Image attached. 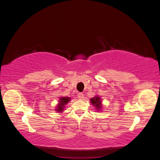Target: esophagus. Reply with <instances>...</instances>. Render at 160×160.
<instances>
[{
  "mask_svg": "<svg viewBox=\"0 0 160 160\" xmlns=\"http://www.w3.org/2000/svg\"><path fill=\"white\" fill-rule=\"evenodd\" d=\"M77 97H78V98L79 99H82L84 98V95L83 93H79L78 94H77Z\"/></svg>",
  "mask_w": 160,
  "mask_h": 160,
  "instance_id": "esophagus-1",
  "label": "esophagus"
}]
</instances>
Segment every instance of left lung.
Segmentation results:
<instances>
[{
  "mask_svg": "<svg viewBox=\"0 0 160 160\" xmlns=\"http://www.w3.org/2000/svg\"><path fill=\"white\" fill-rule=\"evenodd\" d=\"M91 103L95 105V107L97 108V109H100L101 107V100H100V98H98V96L97 97H95V98L91 99Z\"/></svg>",
  "mask_w": 160,
  "mask_h": 160,
  "instance_id": "1",
  "label": "left lung"
}]
</instances>
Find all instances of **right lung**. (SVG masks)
Listing matches in <instances>:
<instances>
[{
    "label": "right lung",
    "mask_w": 160,
    "mask_h": 160,
    "mask_svg": "<svg viewBox=\"0 0 160 160\" xmlns=\"http://www.w3.org/2000/svg\"><path fill=\"white\" fill-rule=\"evenodd\" d=\"M70 101V98H60V101H59V103L57 106V111H59V112H61L62 111H63V108H64V105L69 102Z\"/></svg>",
    "instance_id": "1"
}]
</instances>
